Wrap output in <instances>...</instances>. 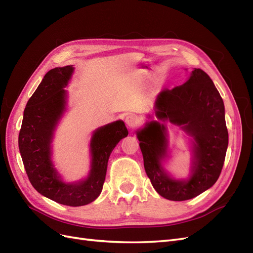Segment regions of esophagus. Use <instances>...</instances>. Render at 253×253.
<instances>
[{
    "label": "esophagus",
    "mask_w": 253,
    "mask_h": 253,
    "mask_svg": "<svg viewBox=\"0 0 253 253\" xmlns=\"http://www.w3.org/2000/svg\"><path fill=\"white\" fill-rule=\"evenodd\" d=\"M140 122H141L140 118L138 116H136V115H134V114H129L126 117V124L128 127H131V128L138 126L140 125Z\"/></svg>",
    "instance_id": "obj_1"
}]
</instances>
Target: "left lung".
Wrapping results in <instances>:
<instances>
[{
  "label": "left lung",
  "mask_w": 253,
  "mask_h": 253,
  "mask_svg": "<svg viewBox=\"0 0 253 253\" xmlns=\"http://www.w3.org/2000/svg\"><path fill=\"white\" fill-rule=\"evenodd\" d=\"M155 113L157 121L137 134L145 173L157 193L167 200H191L212 187L223 169L228 147L223 99L208 74L195 68L182 85L160 91ZM167 119L180 125L196 141L194 174L187 182L172 180L160 165L166 148L162 121Z\"/></svg>",
  "instance_id": "obj_1"
}]
</instances>
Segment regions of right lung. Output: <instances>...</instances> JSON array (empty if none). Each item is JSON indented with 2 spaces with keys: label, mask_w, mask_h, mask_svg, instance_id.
<instances>
[{
  "label": "right lung",
  "mask_w": 253,
  "mask_h": 253,
  "mask_svg": "<svg viewBox=\"0 0 253 253\" xmlns=\"http://www.w3.org/2000/svg\"><path fill=\"white\" fill-rule=\"evenodd\" d=\"M73 66L52 68L29 98L19 134V149L28 179L38 192L59 204L79 207L95 201L101 193L112 151L128 132L124 121L98 128L90 142L91 170L87 179L65 183L59 179L50 160V142L62 115L65 89Z\"/></svg>",
  "instance_id": "add662e5"
}]
</instances>
